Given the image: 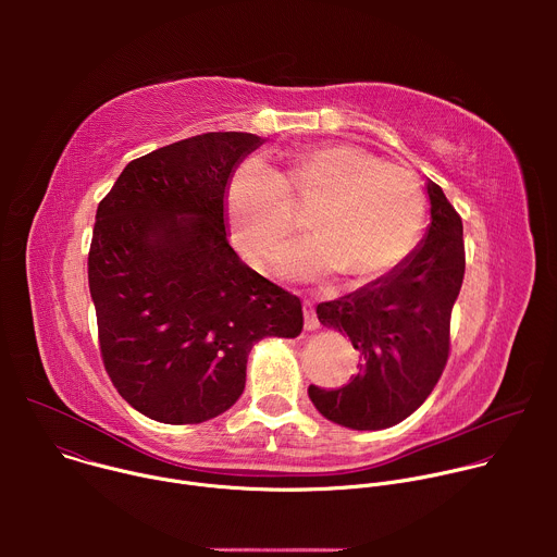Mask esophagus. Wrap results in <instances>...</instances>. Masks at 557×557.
<instances>
[{"label":"esophagus","mask_w":557,"mask_h":557,"mask_svg":"<svg viewBox=\"0 0 557 557\" xmlns=\"http://www.w3.org/2000/svg\"><path fill=\"white\" fill-rule=\"evenodd\" d=\"M304 329L306 331H317L320 329V320H317V312L312 308V304H304Z\"/></svg>","instance_id":"esophagus-1"}]
</instances>
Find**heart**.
Segmentation results:
<instances>
[{"mask_svg":"<svg viewBox=\"0 0 557 557\" xmlns=\"http://www.w3.org/2000/svg\"><path fill=\"white\" fill-rule=\"evenodd\" d=\"M288 193L317 207L308 220L314 237L280 256L277 271L286 277L320 280L342 269L348 280L370 282L404 262L419 243L425 220L419 178L359 145L324 143L295 153L286 181L260 158L231 174L226 215L233 240L260 267L295 228Z\"/></svg>","mask_w":557,"mask_h":557,"instance_id":"obj_1","label":"heart"}]
</instances>
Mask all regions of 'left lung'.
Returning a JSON list of instances; mask_svg holds the SVG:
<instances>
[{
    "mask_svg": "<svg viewBox=\"0 0 557 557\" xmlns=\"http://www.w3.org/2000/svg\"><path fill=\"white\" fill-rule=\"evenodd\" d=\"M430 226L421 245L385 275L317 306L326 329L346 335L357 374L339 389L308 387L312 406L350 430L408 419L434 389L449 355V317L465 275L462 220L428 181Z\"/></svg>",
    "mask_w": 557,
    "mask_h": 557,
    "instance_id": "left-lung-1",
    "label": "left lung"
}]
</instances>
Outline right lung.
Segmentation results:
<instances>
[{
  "mask_svg": "<svg viewBox=\"0 0 557 557\" xmlns=\"http://www.w3.org/2000/svg\"><path fill=\"white\" fill-rule=\"evenodd\" d=\"M264 138L209 132L132 161L101 200L88 256L106 370L170 425L226 412L264 337L301 333V301L247 267L226 233V185Z\"/></svg>",
  "mask_w": 557,
  "mask_h": 557,
  "instance_id": "obj_1",
  "label": "right lung"
}]
</instances>
